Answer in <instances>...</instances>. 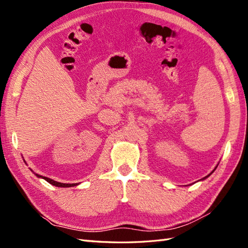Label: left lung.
Instances as JSON below:
<instances>
[{
  "mask_svg": "<svg viewBox=\"0 0 248 248\" xmlns=\"http://www.w3.org/2000/svg\"><path fill=\"white\" fill-rule=\"evenodd\" d=\"M216 168H217V167H215V169H214V170H212V171H211V172H210V174H209V175H208V176H206V177H204V178H202V180H205V179H207V178H208V177H209V176H210V175H211V174H212V172H213V171H214V170H216ZM200 181H201V180H200Z\"/></svg>",
  "mask_w": 248,
  "mask_h": 248,
  "instance_id": "left-lung-1",
  "label": "left lung"
}]
</instances>
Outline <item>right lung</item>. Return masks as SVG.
I'll return each instance as SVG.
<instances>
[{
  "label": "right lung",
  "mask_w": 248,
  "mask_h": 248,
  "mask_svg": "<svg viewBox=\"0 0 248 248\" xmlns=\"http://www.w3.org/2000/svg\"><path fill=\"white\" fill-rule=\"evenodd\" d=\"M33 171V170H32ZM35 174V172H34ZM37 177L38 178H41V179H44L46 180V181H47L49 184H51V185H54V186H57V187H73V186H77V185H78V183H72V184H70V183H61V182H57V181H55V180H52V179H49V178H47V177H43V176H41V175H38V174H35Z\"/></svg>",
  "instance_id": "1"
}]
</instances>
